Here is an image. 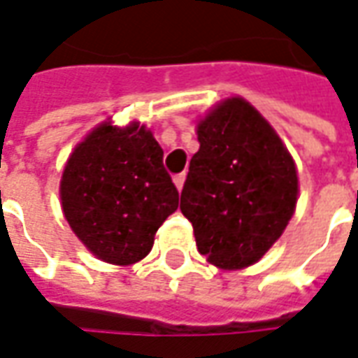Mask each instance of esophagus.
<instances>
[{
	"label": "esophagus",
	"mask_w": 358,
	"mask_h": 358,
	"mask_svg": "<svg viewBox=\"0 0 358 358\" xmlns=\"http://www.w3.org/2000/svg\"><path fill=\"white\" fill-rule=\"evenodd\" d=\"M173 183H175V187H177V189L181 191V189H183V185H185V173L175 175V177H173Z\"/></svg>",
	"instance_id": "esophagus-1"
}]
</instances>
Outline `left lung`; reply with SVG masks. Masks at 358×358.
<instances>
[{
    "label": "left lung",
    "instance_id": "1",
    "mask_svg": "<svg viewBox=\"0 0 358 358\" xmlns=\"http://www.w3.org/2000/svg\"><path fill=\"white\" fill-rule=\"evenodd\" d=\"M181 212L200 255L222 270L258 262L295 212V162L278 133L243 98L217 103L196 127Z\"/></svg>",
    "mask_w": 358,
    "mask_h": 358
}]
</instances>
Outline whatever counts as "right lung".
Returning <instances> with one entry per match:
<instances>
[{"label": "right lung", "mask_w": 358, "mask_h": 358, "mask_svg": "<svg viewBox=\"0 0 358 358\" xmlns=\"http://www.w3.org/2000/svg\"><path fill=\"white\" fill-rule=\"evenodd\" d=\"M59 194L75 235L94 256L117 266L143 260L179 206L164 150L138 123L96 127L67 159Z\"/></svg>", "instance_id": "right-lung-1"}]
</instances>
